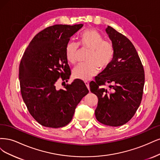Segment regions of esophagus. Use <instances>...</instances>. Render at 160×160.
Wrapping results in <instances>:
<instances>
[{"instance_id": "1", "label": "esophagus", "mask_w": 160, "mask_h": 160, "mask_svg": "<svg viewBox=\"0 0 160 160\" xmlns=\"http://www.w3.org/2000/svg\"><path fill=\"white\" fill-rule=\"evenodd\" d=\"M84 83H85V84H86V87L88 88V89H90V87H89V82H88V81H84Z\"/></svg>"}]
</instances>
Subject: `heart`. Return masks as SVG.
<instances>
[{
  "label": "heart",
  "instance_id": "heart-1",
  "mask_svg": "<svg viewBox=\"0 0 160 160\" xmlns=\"http://www.w3.org/2000/svg\"><path fill=\"white\" fill-rule=\"evenodd\" d=\"M82 48L89 50L86 56L87 62L80 64L73 70L74 78L82 80H89L98 72L99 68L104 70L109 66L115 56L114 46L110 41L104 40L103 36L95 29H86L79 38ZM79 45L70 41L66 46V57L72 64L78 61Z\"/></svg>",
  "mask_w": 160,
  "mask_h": 160
}]
</instances>
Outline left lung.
Wrapping results in <instances>:
<instances>
[{
	"instance_id": "1",
	"label": "left lung",
	"mask_w": 160,
	"mask_h": 160,
	"mask_svg": "<svg viewBox=\"0 0 160 160\" xmlns=\"http://www.w3.org/2000/svg\"><path fill=\"white\" fill-rule=\"evenodd\" d=\"M106 31L114 46L115 56L111 64L90 82V89L98 99L97 120L117 127L130 121L140 106L145 74L131 41L110 26ZM106 84H110L108 89L102 87Z\"/></svg>"
}]
</instances>
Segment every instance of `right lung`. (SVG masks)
I'll return each instance as SVG.
<instances>
[{"instance_id":"right-lung-1","label":"right lung","mask_w":160,"mask_h":160,"mask_svg":"<svg viewBox=\"0 0 160 160\" xmlns=\"http://www.w3.org/2000/svg\"><path fill=\"white\" fill-rule=\"evenodd\" d=\"M83 24H56L41 30L33 38L19 65L20 92L34 119L44 127L58 128L70 122L82 98L88 93L84 82L76 79L57 90L60 78L71 74L66 46Z\"/></svg>"}]
</instances>
